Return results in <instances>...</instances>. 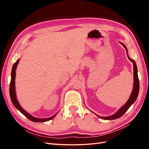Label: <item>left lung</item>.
<instances>
[{"label":"left lung","instance_id":"1","mask_svg":"<svg viewBox=\"0 0 149 149\" xmlns=\"http://www.w3.org/2000/svg\"><path fill=\"white\" fill-rule=\"evenodd\" d=\"M120 43L123 45V47L125 48L126 51H127V48H126V47L123 43ZM129 60L130 61L132 62L134 64V86H133L132 91L129 97V99L128 100V101L126 102L125 104L123 106H122L118 110V111L116 113H115L114 114L112 115L111 116H108V117H101V116H100L96 114L98 117V118L102 119L104 120H114V119H118L125 113V112L129 109V108L130 107V106H131L137 100L138 94H139V80L138 74H137V65H136V62L134 61V60L130 59V58H129Z\"/></svg>","mask_w":149,"mask_h":149}]
</instances>
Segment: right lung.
Returning <instances> with one entry per match:
<instances>
[{"label": "right lung", "mask_w": 149, "mask_h": 149, "mask_svg": "<svg viewBox=\"0 0 149 149\" xmlns=\"http://www.w3.org/2000/svg\"><path fill=\"white\" fill-rule=\"evenodd\" d=\"M19 61H20V60H18L15 63L13 64V67H12V73H11V81H10V83L9 93H10V96L11 101L13 103V106H14L20 112H22V113L26 117V118H27L31 121L35 122V123H43V122L48 121L49 120L53 119L56 116L57 113L55 114L54 116L50 117V118H46V119H39V118H35V117L30 115L29 112L25 111L23 108L20 106V104L19 103V102H18L17 97H16V94H15V70H16L17 65H18V63H19Z\"/></svg>", "instance_id": "add662e5"}]
</instances>
